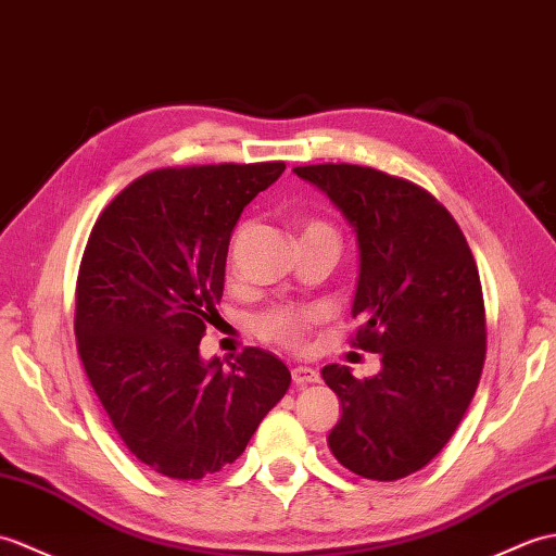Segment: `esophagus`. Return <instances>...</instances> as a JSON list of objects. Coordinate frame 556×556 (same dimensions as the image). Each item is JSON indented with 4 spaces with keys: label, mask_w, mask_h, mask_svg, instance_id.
Masks as SVG:
<instances>
[{
    "label": "esophagus",
    "mask_w": 556,
    "mask_h": 556,
    "mask_svg": "<svg viewBox=\"0 0 556 556\" xmlns=\"http://www.w3.org/2000/svg\"><path fill=\"white\" fill-rule=\"evenodd\" d=\"M318 371L316 368H312V366H302V364H298L292 368V380H294V386H309V382H318Z\"/></svg>",
    "instance_id": "esophagus-1"
}]
</instances>
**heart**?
<instances>
[{
	"label": "heart",
	"instance_id": "1",
	"mask_svg": "<svg viewBox=\"0 0 556 556\" xmlns=\"http://www.w3.org/2000/svg\"><path fill=\"white\" fill-rule=\"evenodd\" d=\"M309 232H332L326 224H309L304 230V236ZM316 312L309 309H276L258 320V330L262 336L268 340H276L280 344H288V348H294L304 340V332L314 324Z\"/></svg>",
	"mask_w": 556,
	"mask_h": 556
}]
</instances>
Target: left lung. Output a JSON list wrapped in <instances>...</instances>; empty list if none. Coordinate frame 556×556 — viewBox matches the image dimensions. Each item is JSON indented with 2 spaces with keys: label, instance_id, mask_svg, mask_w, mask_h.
Returning <instances> with one entry per match:
<instances>
[{
  "label": "left lung",
  "instance_id": "left-lung-1",
  "mask_svg": "<svg viewBox=\"0 0 556 556\" xmlns=\"http://www.w3.org/2000/svg\"><path fill=\"white\" fill-rule=\"evenodd\" d=\"M336 204L359 247L352 316L380 371L324 366L342 402L332 456L368 480H397L447 445L485 362V306L464 232L433 194L352 164L292 168Z\"/></svg>",
  "mask_w": 556,
  "mask_h": 556
}]
</instances>
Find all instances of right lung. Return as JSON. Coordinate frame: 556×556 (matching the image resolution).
<instances>
[{"mask_svg": "<svg viewBox=\"0 0 556 556\" xmlns=\"http://www.w3.org/2000/svg\"><path fill=\"white\" fill-rule=\"evenodd\" d=\"M286 164L154 170L90 232L76 290L78 352L126 447L152 471L200 480L232 464L290 388L274 352L224 366L200 340L224 298L230 232Z\"/></svg>", "mask_w": 556, "mask_h": 556, "instance_id": "obj_1", "label": "right lung"}]
</instances>
